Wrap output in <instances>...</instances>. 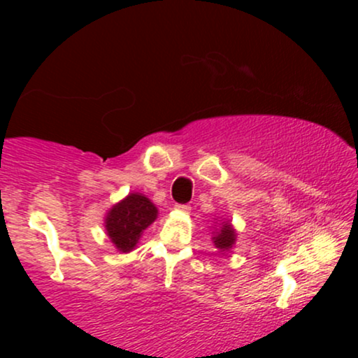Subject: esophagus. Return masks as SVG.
Wrapping results in <instances>:
<instances>
[{
  "mask_svg": "<svg viewBox=\"0 0 358 358\" xmlns=\"http://www.w3.org/2000/svg\"><path fill=\"white\" fill-rule=\"evenodd\" d=\"M175 210L183 212V213H188V212L192 210V207H190V205H175Z\"/></svg>",
  "mask_w": 358,
  "mask_h": 358,
  "instance_id": "esophagus-1",
  "label": "esophagus"
}]
</instances>
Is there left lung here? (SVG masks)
I'll use <instances>...</instances> for the list:
<instances>
[{
    "label": "left lung",
    "mask_w": 358,
    "mask_h": 358,
    "mask_svg": "<svg viewBox=\"0 0 358 358\" xmlns=\"http://www.w3.org/2000/svg\"><path fill=\"white\" fill-rule=\"evenodd\" d=\"M236 241H237V231L234 229L231 220H222L215 225V227H213L212 242L220 254H225L229 252V250H232L234 245H236Z\"/></svg>",
    "instance_id": "left-lung-1"
}]
</instances>
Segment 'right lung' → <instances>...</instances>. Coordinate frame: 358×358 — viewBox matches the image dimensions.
<instances>
[{
    "instance_id": "1",
    "label": "right lung",
    "mask_w": 358,
    "mask_h": 358,
    "mask_svg": "<svg viewBox=\"0 0 358 358\" xmlns=\"http://www.w3.org/2000/svg\"><path fill=\"white\" fill-rule=\"evenodd\" d=\"M156 217V205L143 193L133 192L109 208L104 217V229L119 252H131Z\"/></svg>"
}]
</instances>
